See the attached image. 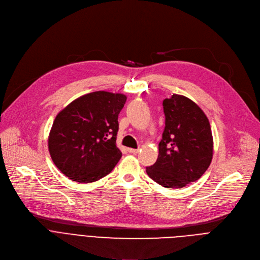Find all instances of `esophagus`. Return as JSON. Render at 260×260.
I'll return each instance as SVG.
<instances>
[{"instance_id": "34e87169", "label": "esophagus", "mask_w": 260, "mask_h": 260, "mask_svg": "<svg viewBox=\"0 0 260 260\" xmlns=\"http://www.w3.org/2000/svg\"><path fill=\"white\" fill-rule=\"evenodd\" d=\"M138 151H139V149H131V148L128 149V152L131 154H137Z\"/></svg>"}]
</instances>
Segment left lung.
Wrapping results in <instances>:
<instances>
[{
    "mask_svg": "<svg viewBox=\"0 0 260 260\" xmlns=\"http://www.w3.org/2000/svg\"><path fill=\"white\" fill-rule=\"evenodd\" d=\"M165 128L148 176L165 188H183L201 178L213 158V135L205 112L189 98L163 100Z\"/></svg>",
    "mask_w": 260,
    "mask_h": 260,
    "instance_id": "obj_1",
    "label": "left lung"
}]
</instances>
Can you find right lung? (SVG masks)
Instances as JSON below:
<instances>
[{
	"label": "right lung",
	"mask_w": 260,
	"mask_h": 260,
	"mask_svg": "<svg viewBox=\"0 0 260 260\" xmlns=\"http://www.w3.org/2000/svg\"><path fill=\"white\" fill-rule=\"evenodd\" d=\"M127 97L105 91L83 95L55 117L48 151L62 174L78 183L107 176L122 157L115 145L119 113Z\"/></svg>",
	"instance_id": "add662e5"
}]
</instances>
